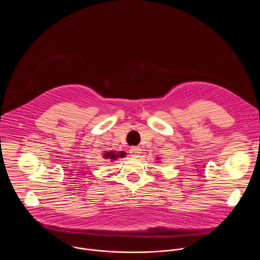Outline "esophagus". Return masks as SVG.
I'll return each instance as SVG.
<instances>
[{
    "label": "esophagus",
    "mask_w": 260,
    "mask_h": 260,
    "mask_svg": "<svg viewBox=\"0 0 260 260\" xmlns=\"http://www.w3.org/2000/svg\"><path fill=\"white\" fill-rule=\"evenodd\" d=\"M129 153L133 157H138L140 153H142V149L140 147H132L129 149Z\"/></svg>",
    "instance_id": "1"
}]
</instances>
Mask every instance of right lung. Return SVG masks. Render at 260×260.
Segmentation results:
<instances>
[{"label":"right lung","instance_id":"right-lung-1","mask_svg":"<svg viewBox=\"0 0 260 260\" xmlns=\"http://www.w3.org/2000/svg\"><path fill=\"white\" fill-rule=\"evenodd\" d=\"M123 156V153L120 152V153H115L114 151H110V152H106L104 154V157L106 159H111V160H115L117 157H121Z\"/></svg>","mask_w":260,"mask_h":260}]
</instances>
